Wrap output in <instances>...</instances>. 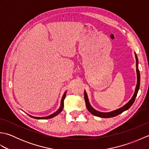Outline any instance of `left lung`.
Masks as SVG:
<instances>
[{
	"label": "left lung",
	"mask_w": 149,
	"mask_h": 149,
	"mask_svg": "<svg viewBox=\"0 0 149 149\" xmlns=\"http://www.w3.org/2000/svg\"><path fill=\"white\" fill-rule=\"evenodd\" d=\"M135 54V58H136V75H137V84L135 88V91L133 96L132 97L131 99L129 101V102L125 104L124 106L120 107L119 109H117L116 110L112 111L110 112H100L99 111H97L96 109H95L93 107L91 106V104L89 102V99H88V95L86 93V91L84 90V100H85V103H86V106L87 107L88 110L92 114V115L98 116V117H101V118H111V117H114L116 115H118L120 114H121L125 111L127 110L129 107H130L132 104H133L136 97L137 96V93L138 92L139 88H140V71H139L138 69V57L136 54L134 52Z\"/></svg>",
	"instance_id": "obj_1"
}]
</instances>
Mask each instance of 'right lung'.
<instances>
[{
	"label": "right lung",
	"instance_id": "right-lung-1",
	"mask_svg": "<svg viewBox=\"0 0 149 149\" xmlns=\"http://www.w3.org/2000/svg\"><path fill=\"white\" fill-rule=\"evenodd\" d=\"M66 91H65V92L64 93V94H63V95L62 97V99L61 100V104H60V107L56 111V112H54V113L51 114V115H50L49 116H43V117H36V116H31L30 115H28L29 116L32 117V118H35V119H49V118H53V117H54L56 116H57L58 115H59V114L61 113L62 111V110L63 109V107H64V100L65 99V96H66Z\"/></svg>",
	"mask_w": 149,
	"mask_h": 149
}]
</instances>
